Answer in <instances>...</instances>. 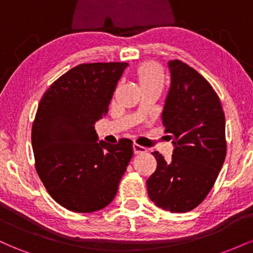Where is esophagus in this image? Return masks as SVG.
<instances>
[{
    "instance_id": "esophagus-1",
    "label": "esophagus",
    "mask_w": 253,
    "mask_h": 253,
    "mask_svg": "<svg viewBox=\"0 0 253 253\" xmlns=\"http://www.w3.org/2000/svg\"><path fill=\"white\" fill-rule=\"evenodd\" d=\"M133 151H134L135 155H139V153H145V152H146L147 149H146V147L141 146V145L134 143V144H133Z\"/></svg>"
}]
</instances>
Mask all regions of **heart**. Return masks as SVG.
Segmentation results:
<instances>
[{
    "instance_id": "1",
    "label": "heart",
    "mask_w": 253,
    "mask_h": 253,
    "mask_svg": "<svg viewBox=\"0 0 253 253\" xmlns=\"http://www.w3.org/2000/svg\"><path fill=\"white\" fill-rule=\"evenodd\" d=\"M138 80L140 82L141 88L143 86H163L164 83V75L162 71L161 66L155 63H146L143 64L136 71Z\"/></svg>"
}]
</instances>
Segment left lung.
Listing matches in <instances>:
<instances>
[{"mask_svg": "<svg viewBox=\"0 0 253 253\" xmlns=\"http://www.w3.org/2000/svg\"><path fill=\"white\" fill-rule=\"evenodd\" d=\"M168 66L171 83L162 120L175 149L169 162L152 152L157 169L146 185L159 208L185 213L208 195L225 162V114L205 77L181 60H170Z\"/></svg>", "mask_w": 253, "mask_h": 253, "instance_id": "1", "label": "left lung"}]
</instances>
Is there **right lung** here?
<instances>
[{
  "label": "right lung",
  "instance_id": "right-lung-1",
  "mask_svg": "<svg viewBox=\"0 0 253 253\" xmlns=\"http://www.w3.org/2000/svg\"><path fill=\"white\" fill-rule=\"evenodd\" d=\"M127 63L80 64L40 100L32 126L36 169L52 199L66 210L91 213L113 201L133 156V143L98 140L95 123L106 117Z\"/></svg>",
  "mask_w": 253,
  "mask_h": 253
}]
</instances>
